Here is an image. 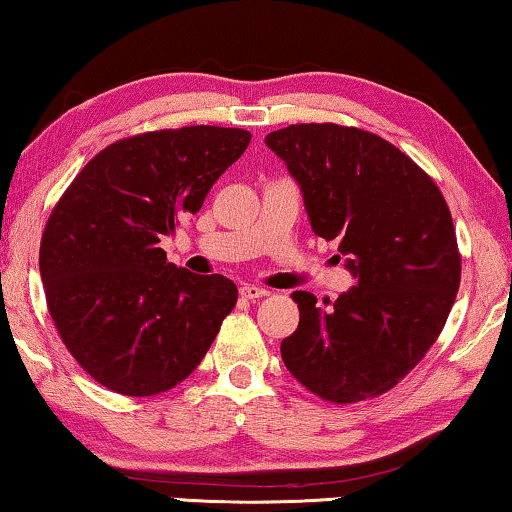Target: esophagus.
<instances>
[{"label": "esophagus", "instance_id": "34e87169", "mask_svg": "<svg viewBox=\"0 0 512 512\" xmlns=\"http://www.w3.org/2000/svg\"><path fill=\"white\" fill-rule=\"evenodd\" d=\"M241 296H246V299H250V301H257V299H262V296H269V292H266L264 287H257V285H243Z\"/></svg>", "mask_w": 512, "mask_h": 512}]
</instances>
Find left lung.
<instances>
[{
    "instance_id": "obj_1",
    "label": "left lung",
    "mask_w": 512,
    "mask_h": 512,
    "mask_svg": "<svg viewBox=\"0 0 512 512\" xmlns=\"http://www.w3.org/2000/svg\"><path fill=\"white\" fill-rule=\"evenodd\" d=\"M264 142L299 183L312 232L338 241L356 278L329 308L292 294L301 317L282 361L322 400L377 398L416 368L455 303L462 264L448 204L414 160L361 128L294 124Z\"/></svg>"
}]
</instances>
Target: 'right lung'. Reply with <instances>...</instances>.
Segmentation results:
<instances>
[{"mask_svg": "<svg viewBox=\"0 0 512 512\" xmlns=\"http://www.w3.org/2000/svg\"><path fill=\"white\" fill-rule=\"evenodd\" d=\"M250 133L186 126L105 147L52 209L41 280L68 352L114 393H163L186 379L236 303L220 273L167 262L160 241L241 158Z\"/></svg>", "mask_w": 512, "mask_h": 512, "instance_id": "right-lung-1", "label": "right lung"}]
</instances>
